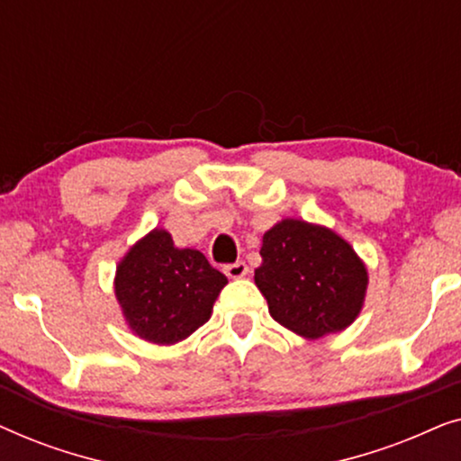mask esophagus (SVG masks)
I'll list each match as a JSON object with an SVG mask.
<instances>
[{
  "label": "esophagus",
  "mask_w": 461,
  "mask_h": 461,
  "mask_svg": "<svg viewBox=\"0 0 461 461\" xmlns=\"http://www.w3.org/2000/svg\"><path fill=\"white\" fill-rule=\"evenodd\" d=\"M224 273H226V276H230V279H243V276L249 273V268H248V264L239 260V262L226 264Z\"/></svg>",
  "instance_id": "obj_1"
}]
</instances>
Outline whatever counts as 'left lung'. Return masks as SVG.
I'll return each instance as SVG.
<instances>
[{
    "instance_id": "left-lung-1",
    "label": "left lung",
    "mask_w": 461,
    "mask_h": 461,
    "mask_svg": "<svg viewBox=\"0 0 461 461\" xmlns=\"http://www.w3.org/2000/svg\"><path fill=\"white\" fill-rule=\"evenodd\" d=\"M254 281L276 323L306 339L344 331L361 314L367 267L352 245L321 224L285 218L262 237Z\"/></svg>"
}]
</instances>
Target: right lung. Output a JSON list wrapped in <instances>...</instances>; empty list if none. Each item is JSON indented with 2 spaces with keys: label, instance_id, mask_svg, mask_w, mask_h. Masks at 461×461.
I'll list each match as a JSON object with an SVG mask.
<instances>
[{
  "label": "right lung",
  "instance_id": "add662e5",
  "mask_svg": "<svg viewBox=\"0 0 461 461\" xmlns=\"http://www.w3.org/2000/svg\"><path fill=\"white\" fill-rule=\"evenodd\" d=\"M226 283L201 251L176 248L166 229H153L119 260L113 285L131 333L172 346L210 321Z\"/></svg>",
  "mask_w": 461,
  "mask_h": 461
}]
</instances>
